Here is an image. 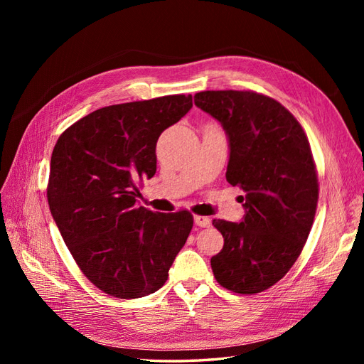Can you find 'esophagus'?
<instances>
[{"label":"esophagus","mask_w":364,"mask_h":364,"mask_svg":"<svg viewBox=\"0 0 364 364\" xmlns=\"http://www.w3.org/2000/svg\"><path fill=\"white\" fill-rule=\"evenodd\" d=\"M194 223L200 228H208L211 225V218L205 215H194Z\"/></svg>","instance_id":"esophagus-1"}]
</instances>
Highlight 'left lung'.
Here are the masks:
<instances>
[{
  "label": "left lung",
  "instance_id": "1",
  "mask_svg": "<svg viewBox=\"0 0 364 364\" xmlns=\"http://www.w3.org/2000/svg\"><path fill=\"white\" fill-rule=\"evenodd\" d=\"M194 103L223 124L226 181L246 191L243 222L213 220L225 238L211 258L214 277L234 293H261L291 269L314 222L318 179L310 142L289 109L264 94L202 91Z\"/></svg>",
  "mask_w": 364,
  "mask_h": 364
}]
</instances>
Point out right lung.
<instances>
[{
    "label": "right lung",
    "mask_w": 364,
    "mask_h": 364,
    "mask_svg": "<svg viewBox=\"0 0 364 364\" xmlns=\"http://www.w3.org/2000/svg\"><path fill=\"white\" fill-rule=\"evenodd\" d=\"M193 97L164 95L106 106L75 121L54 146L47 199L77 266L119 299L159 290L193 228V214L136 205L156 173L162 132L190 111Z\"/></svg>",
    "instance_id": "1"
}]
</instances>
